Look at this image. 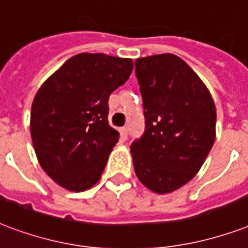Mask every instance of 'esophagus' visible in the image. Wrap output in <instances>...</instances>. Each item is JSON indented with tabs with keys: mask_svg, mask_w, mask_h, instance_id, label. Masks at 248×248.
Returning a JSON list of instances; mask_svg holds the SVG:
<instances>
[{
	"mask_svg": "<svg viewBox=\"0 0 248 248\" xmlns=\"http://www.w3.org/2000/svg\"><path fill=\"white\" fill-rule=\"evenodd\" d=\"M120 134H121V139L126 140V138H127V128L126 127L120 128Z\"/></svg>",
	"mask_w": 248,
	"mask_h": 248,
	"instance_id": "34e87169",
	"label": "esophagus"
}]
</instances>
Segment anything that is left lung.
I'll list each match as a JSON object with an SVG mask.
<instances>
[{
  "mask_svg": "<svg viewBox=\"0 0 248 248\" xmlns=\"http://www.w3.org/2000/svg\"><path fill=\"white\" fill-rule=\"evenodd\" d=\"M145 117L143 137L132 141L135 174L156 194L190 182L216 139V107L194 70L171 53L135 61Z\"/></svg>",
  "mask_w": 248,
  "mask_h": 248,
  "instance_id": "1",
  "label": "left lung"
}]
</instances>
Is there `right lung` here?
<instances>
[{
  "label": "right lung",
  "instance_id": "1",
  "mask_svg": "<svg viewBox=\"0 0 248 248\" xmlns=\"http://www.w3.org/2000/svg\"><path fill=\"white\" fill-rule=\"evenodd\" d=\"M134 69L130 58L80 53L36 92L31 138L43 170L61 187L84 191L99 182L120 134L108 122V100Z\"/></svg>",
  "mask_w": 248,
  "mask_h": 248
}]
</instances>
